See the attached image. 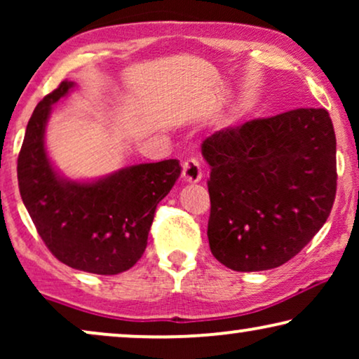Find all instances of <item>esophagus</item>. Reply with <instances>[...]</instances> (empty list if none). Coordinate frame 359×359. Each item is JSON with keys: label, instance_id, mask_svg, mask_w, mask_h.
<instances>
[{"label": "esophagus", "instance_id": "1", "mask_svg": "<svg viewBox=\"0 0 359 359\" xmlns=\"http://www.w3.org/2000/svg\"><path fill=\"white\" fill-rule=\"evenodd\" d=\"M203 178V168L199 160L188 158L183 161V180L186 183H198Z\"/></svg>", "mask_w": 359, "mask_h": 359}]
</instances>
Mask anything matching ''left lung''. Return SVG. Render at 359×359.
<instances>
[{
	"instance_id": "obj_1",
	"label": "left lung",
	"mask_w": 359,
	"mask_h": 359,
	"mask_svg": "<svg viewBox=\"0 0 359 359\" xmlns=\"http://www.w3.org/2000/svg\"><path fill=\"white\" fill-rule=\"evenodd\" d=\"M210 252L233 271L289 262L330 215L337 139L328 112L301 107L214 132L201 145Z\"/></svg>"
}]
</instances>
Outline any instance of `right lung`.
I'll use <instances>...</instances> for the list:
<instances>
[{
	"label": "right lung",
	"mask_w": 359,
	"mask_h": 359,
	"mask_svg": "<svg viewBox=\"0 0 359 359\" xmlns=\"http://www.w3.org/2000/svg\"><path fill=\"white\" fill-rule=\"evenodd\" d=\"M75 88L60 86L39 102L18 158L22 203L58 262L80 271L117 274L145 252L156 204L181 175L178 160L126 166L93 181H73L53 168L46 149L52 106Z\"/></svg>",
	"instance_id": "obj_1"
}]
</instances>
